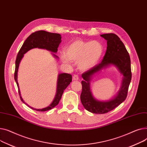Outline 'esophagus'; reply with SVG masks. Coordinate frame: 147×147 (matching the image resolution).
<instances>
[{"instance_id":"obj_1","label":"esophagus","mask_w":147,"mask_h":147,"mask_svg":"<svg viewBox=\"0 0 147 147\" xmlns=\"http://www.w3.org/2000/svg\"><path fill=\"white\" fill-rule=\"evenodd\" d=\"M72 80H73L74 81H77V80H79V76H78V75H74L73 76V77H72Z\"/></svg>"}]
</instances>
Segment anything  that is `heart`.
Wrapping results in <instances>:
<instances>
[{"mask_svg": "<svg viewBox=\"0 0 147 147\" xmlns=\"http://www.w3.org/2000/svg\"><path fill=\"white\" fill-rule=\"evenodd\" d=\"M102 53L103 47L98 41L76 39L67 45L61 57L65 63L78 62L80 69L86 71L98 64Z\"/></svg>", "mask_w": 147, "mask_h": 147, "instance_id": "obj_1", "label": "heart"}]
</instances>
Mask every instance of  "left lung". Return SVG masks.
<instances>
[{
    "label": "left lung",
    "mask_w": 147,
    "mask_h": 147,
    "mask_svg": "<svg viewBox=\"0 0 147 147\" xmlns=\"http://www.w3.org/2000/svg\"><path fill=\"white\" fill-rule=\"evenodd\" d=\"M107 40V50L100 63L84 72L82 77V92L81 101L84 108L95 114H105L116 107L125 100L127 96L129 84L132 78L131 59L123 42L113 33L101 35ZM110 64L116 65L124 76L122 87L118 94L113 99L108 102H99L94 99L89 88L90 77L102 68Z\"/></svg>",
    "instance_id": "8db88e82"
}]
</instances>
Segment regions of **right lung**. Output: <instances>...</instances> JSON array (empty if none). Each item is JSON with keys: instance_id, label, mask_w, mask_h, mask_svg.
<instances>
[{"instance_id": "1", "label": "right lung", "mask_w": 147, "mask_h": 147, "mask_svg": "<svg viewBox=\"0 0 147 147\" xmlns=\"http://www.w3.org/2000/svg\"><path fill=\"white\" fill-rule=\"evenodd\" d=\"M60 42H61V36H60L59 34L40 30L32 33L30 36H28V37H27V38L25 40V41L23 43V45L21 47L20 50H19L18 55H17L16 56L15 61L14 78L17 84V86H18V93L20 95V99L24 103L25 102L24 101L21 96L18 83V81H17V72H18L19 64L20 63L21 59L23 57L24 54H25L27 51H28L30 49L34 48L45 49L46 50L52 51V52L56 53L57 51V48L60 45ZM56 57L57 56H56ZM71 82L72 75L71 74L65 73L60 74L59 75L58 78L56 95L52 103H51L49 106L42 109H35L30 106L29 107L33 110L39 111H45L53 109L59 104V101L62 97V94L64 90L66 88L69 84Z\"/></svg>"}]
</instances>
